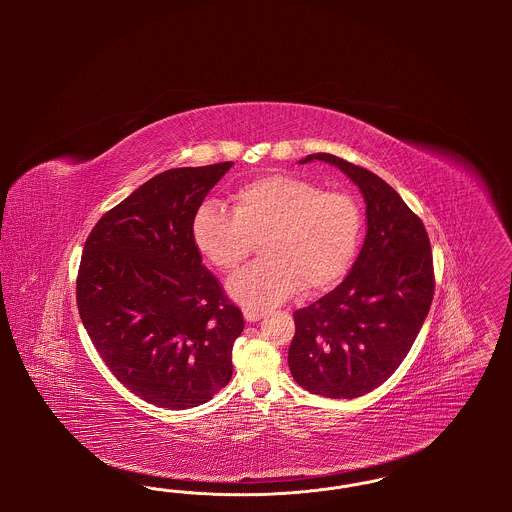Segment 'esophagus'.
I'll use <instances>...</instances> for the list:
<instances>
[{"mask_svg": "<svg viewBox=\"0 0 512 512\" xmlns=\"http://www.w3.org/2000/svg\"><path fill=\"white\" fill-rule=\"evenodd\" d=\"M244 317L247 322H257V320H261V318L265 317V313L263 311H259V309H244Z\"/></svg>", "mask_w": 512, "mask_h": 512, "instance_id": "1", "label": "esophagus"}]
</instances>
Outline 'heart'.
Returning <instances> with one entry per match:
<instances>
[{
    "label": "heart",
    "mask_w": 512,
    "mask_h": 512,
    "mask_svg": "<svg viewBox=\"0 0 512 512\" xmlns=\"http://www.w3.org/2000/svg\"><path fill=\"white\" fill-rule=\"evenodd\" d=\"M363 232L353 195L324 192L288 174H268L240 186L232 213L215 203L197 209L192 236L199 253L230 272L263 240V261L234 274L228 292L249 309H268L301 286L320 290L349 268Z\"/></svg>",
    "instance_id": "heart-1"
}]
</instances>
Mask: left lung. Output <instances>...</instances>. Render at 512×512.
<instances>
[{"instance_id":"8db88e82","label":"left lung","mask_w":512,"mask_h":512,"mask_svg":"<svg viewBox=\"0 0 512 512\" xmlns=\"http://www.w3.org/2000/svg\"><path fill=\"white\" fill-rule=\"evenodd\" d=\"M336 165L366 201L363 249L338 288L293 313L288 365L311 393L353 399L382 386L411 351L434 299L430 238L390 184L330 153L307 155Z\"/></svg>"}]
</instances>
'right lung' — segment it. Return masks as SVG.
<instances>
[{
	"instance_id": "1",
	"label": "right lung",
	"mask_w": 512,
	"mask_h": 512,
	"mask_svg": "<svg viewBox=\"0 0 512 512\" xmlns=\"http://www.w3.org/2000/svg\"><path fill=\"white\" fill-rule=\"evenodd\" d=\"M232 161L161 172L92 228L76 305L126 390L163 409L207 403L232 378L244 315L201 265L192 224Z\"/></svg>"
}]
</instances>
